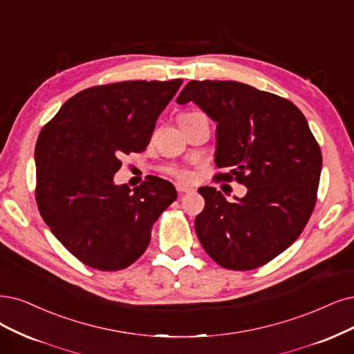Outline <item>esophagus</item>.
<instances>
[{
    "mask_svg": "<svg viewBox=\"0 0 354 354\" xmlns=\"http://www.w3.org/2000/svg\"><path fill=\"white\" fill-rule=\"evenodd\" d=\"M176 191H178L179 194H185V192H192L194 189L189 188V187L182 185V184H176Z\"/></svg>",
    "mask_w": 354,
    "mask_h": 354,
    "instance_id": "1",
    "label": "esophagus"
}]
</instances>
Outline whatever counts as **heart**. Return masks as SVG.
Returning <instances> with one entry per match:
<instances>
[{
  "label": "heart",
  "mask_w": 354,
  "mask_h": 354,
  "mask_svg": "<svg viewBox=\"0 0 354 354\" xmlns=\"http://www.w3.org/2000/svg\"><path fill=\"white\" fill-rule=\"evenodd\" d=\"M175 175L182 180V182H188V180H191V174L189 172H187V170H178V172H175Z\"/></svg>",
  "instance_id": "1"
}]
</instances>
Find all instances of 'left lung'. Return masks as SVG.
<instances>
[{
    "label": "left lung",
    "mask_w": 354,
    "mask_h": 354,
    "mask_svg": "<svg viewBox=\"0 0 354 354\" xmlns=\"http://www.w3.org/2000/svg\"><path fill=\"white\" fill-rule=\"evenodd\" d=\"M192 102L216 128L214 163L248 188L229 203L203 187L195 232L217 264L252 270L286 251L317 203L322 156L306 118L292 102L239 82H189L176 97Z\"/></svg>",
    "instance_id": "left-lung-1"
}]
</instances>
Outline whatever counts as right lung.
<instances>
[{
  "mask_svg": "<svg viewBox=\"0 0 354 354\" xmlns=\"http://www.w3.org/2000/svg\"><path fill=\"white\" fill-rule=\"evenodd\" d=\"M182 80L90 87L65 102L36 141V201L55 238L88 267L121 270L146 251L150 230L178 194L150 178L116 185L121 156L146 150Z\"/></svg>",
  "mask_w": 354,
  "mask_h": 354,
  "instance_id": "right-lung-1",
  "label": "right lung"
}]
</instances>
